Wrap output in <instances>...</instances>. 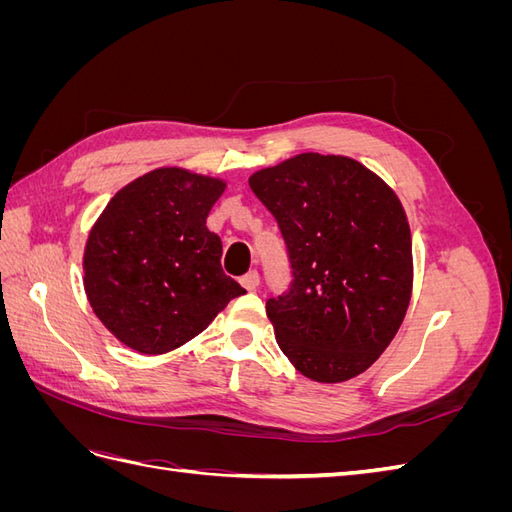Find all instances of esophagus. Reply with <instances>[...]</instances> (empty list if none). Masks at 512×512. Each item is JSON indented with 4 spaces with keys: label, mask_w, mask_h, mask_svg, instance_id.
<instances>
[{
    "label": "esophagus",
    "mask_w": 512,
    "mask_h": 512,
    "mask_svg": "<svg viewBox=\"0 0 512 512\" xmlns=\"http://www.w3.org/2000/svg\"><path fill=\"white\" fill-rule=\"evenodd\" d=\"M258 284H260L258 271H250V273H245V275L241 277V286H243L245 290H256Z\"/></svg>",
    "instance_id": "1"
}]
</instances>
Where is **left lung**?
I'll return each instance as SVG.
<instances>
[{
	"mask_svg": "<svg viewBox=\"0 0 512 512\" xmlns=\"http://www.w3.org/2000/svg\"><path fill=\"white\" fill-rule=\"evenodd\" d=\"M250 188L284 235L292 288L267 301L288 361L316 382H346L378 361L412 297V235L384 179L346 156L299 153L260 168Z\"/></svg>",
	"mask_w": 512,
	"mask_h": 512,
	"instance_id": "8db88e82",
	"label": "left lung"
}]
</instances>
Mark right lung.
Here are the masks:
<instances>
[{"label":"right lung","instance_id":"obj_1","mask_svg":"<svg viewBox=\"0 0 512 512\" xmlns=\"http://www.w3.org/2000/svg\"><path fill=\"white\" fill-rule=\"evenodd\" d=\"M220 177L162 166L108 200L83 252L87 301L123 346L164 354L203 333L245 290L222 271L207 215Z\"/></svg>","mask_w":512,"mask_h":512}]
</instances>
